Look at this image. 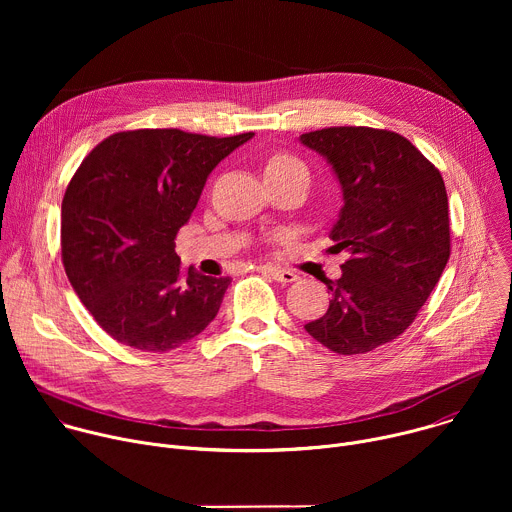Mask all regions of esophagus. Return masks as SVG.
<instances>
[{"instance_id":"obj_1","label":"esophagus","mask_w":512,"mask_h":512,"mask_svg":"<svg viewBox=\"0 0 512 512\" xmlns=\"http://www.w3.org/2000/svg\"><path fill=\"white\" fill-rule=\"evenodd\" d=\"M259 271H261V273H267L269 277H273V279L279 281V283H294V281L298 279V275H296L294 271L281 269V267H273V265H261Z\"/></svg>"}]
</instances>
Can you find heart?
<instances>
[{"label":"heart","mask_w":512,"mask_h":512,"mask_svg":"<svg viewBox=\"0 0 512 512\" xmlns=\"http://www.w3.org/2000/svg\"><path fill=\"white\" fill-rule=\"evenodd\" d=\"M265 170H300V172H306L304 166H302L298 160H294L291 156H285V154L275 156V158L267 164Z\"/></svg>","instance_id":"b5f03b06"}]
</instances>
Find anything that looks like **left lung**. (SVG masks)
<instances>
[{"instance_id":"8db88e82","label":"left lung","mask_w":512,"mask_h":512,"mask_svg":"<svg viewBox=\"0 0 512 512\" xmlns=\"http://www.w3.org/2000/svg\"><path fill=\"white\" fill-rule=\"evenodd\" d=\"M300 139L330 162L342 186L344 206L330 239L334 253H348L342 277L326 281L328 312L306 330L332 352H371L411 326L446 269V184L395 131L348 125Z\"/></svg>"}]
</instances>
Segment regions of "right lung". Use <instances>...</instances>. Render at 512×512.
<instances>
[{
    "label": "right lung",
    "instance_id": "right-lung-1",
    "mask_svg": "<svg viewBox=\"0 0 512 512\" xmlns=\"http://www.w3.org/2000/svg\"><path fill=\"white\" fill-rule=\"evenodd\" d=\"M253 135L119 131L93 148L70 178L62 198V265L111 338L168 352L214 320L231 277L184 271L174 239L208 174Z\"/></svg>",
    "mask_w": 512,
    "mask_h": 512
}]
</instances>
